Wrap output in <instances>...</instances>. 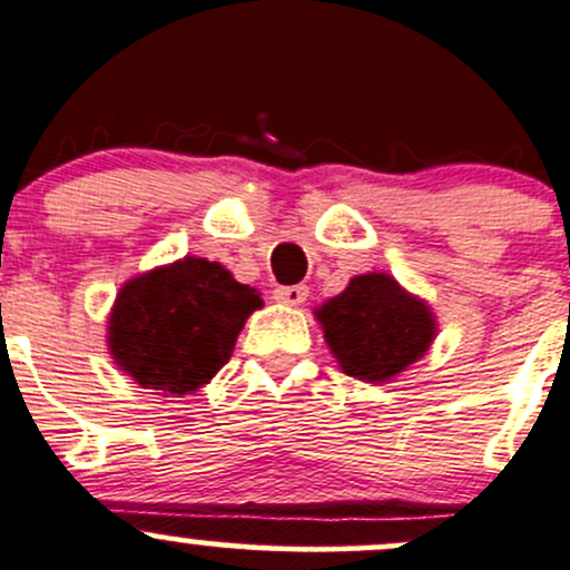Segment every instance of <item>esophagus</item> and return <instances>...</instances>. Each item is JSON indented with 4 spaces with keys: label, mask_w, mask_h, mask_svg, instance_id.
Returning <instances> with one entry per match:
<instances>
[{
    "label": "esophagus",
    "mask_w": 570,
    "mask_h": 570,
    "mask_svg": "<svg viewBox=\"0 0 570 570\" xmlns=\"http://www.w3.org/2000/svg\"><path fill=\"white\" fill-rule=\"evenodd\" d=\"M307 285H279L277 291H274V302L285 304V307H302V304L307 302Z\"/></svg>",
    "instance_id": "obj_1"
}]
</instances>
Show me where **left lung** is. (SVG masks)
<instances>
[{
  "label": "left lung",
  "instance_id": "left-lung-1",
  "mask_svg": "<svg viewBox=\"0 0 570 570\" xmlns=\"http://www.w3.org/2000/svg\"><path fill=\"white\" fill-rule=\"evenodd\" d=\"M328 351L345 375L389 383L426 356L438 336L430 304L391 274H356L340 296L315 309Z\"/></svg>",
  "mask_w": 570,
  "mask_h": 570
}]
</instances>
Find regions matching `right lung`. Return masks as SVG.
Wrapping results in <instances>:
<instances>
[{"mask_svg": "<svg viewBox=\"0 0 570 570\" xmlns=\"http://www.w3.org/2000/svg\"><path fill=\"white\" fill-rule=\"evenodd\" d=\"M263 298L217 261L179 258L127 279L108 312L114 364L140 389L193 394L228 364Z\"/></svg>", "mask_w": 570, "mask_h": 570, "instance_id": "add662e5", "label": "right lung"}]
</instances>
